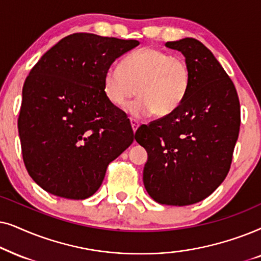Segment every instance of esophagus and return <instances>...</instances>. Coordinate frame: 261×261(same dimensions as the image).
I'll list each match as a JSON object with an SVG mask.
<instances>
[{
    "label": "esophagus",
    "instance_id": "34e87169",
    "mask_svg": "<svg viewBox=\"0 0 261 261\" xmlns=\"http://www.w3.org/2000/svg\"><path fill=\"white\" fill-rule=\"evenodd\" d=\"M130 121H131V127H133L134 133H136L138 126H140V124H138V121L135 120V119H130Z\"/></svg>",
    "mask_w": 261,
    "mask_h": 261
}]
</instances>
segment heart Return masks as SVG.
Wrapping results in <instances>:
<instances>
[{
	"label": "heart",
	"instance_id": "b5f03b06",
	"mask_svg": "<svg viewBox=\"0 0 261 261\" xmlns=\"http://www.w3.org/2000/svg\"><path fill=\"white\" fill-rule=\"evenodd\" d=\"M191 80V67L182 56L143 47L127 55L120 65L106 69L102 90L114 106H123L137 92V98L125 109L134 118L152 113L166 117L185 100Z\"/></svg>",
	"mask_w": 261,
	"mask_h": 261
}]
</instances>
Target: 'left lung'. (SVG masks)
Returning a JSON list of instances; mask_svg holds the SVG:
<instances>
[{
  "label": "left lung",
  "instance_id": "1",
  "mask_svg": "<svg viewBox=\"0 0 261 261\" xmlns=\"http://www.w3.org/2000/svg\"><path fill=\"white\" fill-rule=\"evenodd\" d=\"M189 62L192 80L181 105L141 125L135 138L148 152L143 182L152 199L185 206L209 197L227 176L239 137L234 83L209 48L193 38L167 41Z\"/></svg>",
  "mask_w": 261,
  "mask_h": 261
}]
</instances>
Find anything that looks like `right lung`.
I'll return each instance as SVG.
<instances>
[{
	"mask_svg": "<svg viewBox=\"0 0 261 261\" xmlns=\"http://www.w3.org/2000/svg\"><path fill=\"white\" fill-rule=\"evenodd\" d=\"M140 45L92 33L63 38L41 56L22 88L17 127L34 181L68 199L93 196L107 166L135 140L126 113L106 99V69Z\"/></svg>",
	"mask_w": 261,
	"mask_h": 261,
	"instance_id": "1",
	"label": "right lung"
}]
</instances>
